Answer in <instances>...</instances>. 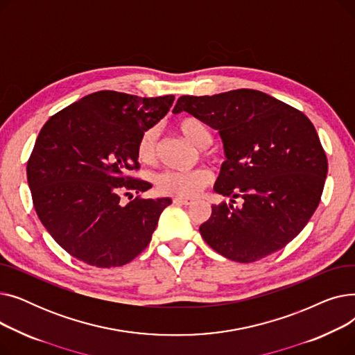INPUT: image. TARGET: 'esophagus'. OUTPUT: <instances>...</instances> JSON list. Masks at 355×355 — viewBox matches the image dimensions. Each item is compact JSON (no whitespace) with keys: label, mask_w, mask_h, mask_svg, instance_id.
I'll list each match as a JSON object with an SVG mask.
<instances>
[{"label":"esophagus","mask_w":355,"mask_h":355,"mask_svg":"<svg viewBox=\"0 0 355 355\" xmlns=\"http://www.w3.org/2000/svg\"><path fill=\"white\" fill-rule=\"evenodd\" d=\"M173 201H174L175 204H181V206H189V204L193 202L191 198H184V197H174Z\"/></svg>","instance_id":"1"}]
</instances>
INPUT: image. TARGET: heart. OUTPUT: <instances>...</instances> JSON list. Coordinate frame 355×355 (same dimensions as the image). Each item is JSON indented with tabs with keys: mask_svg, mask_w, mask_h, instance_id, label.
<instances>
[{
	"mask_svg": "<svg viewBox=\"0 0 355 355\" xmlns=\"http://www.w3.org/2000/svg\"><path fill=\"white\" fill-rule=\"evenodd\" d=\"M175 128L200 149L207 148L213 141L210 128L196 116L187 115L180 118L175 122ZM157 141L158 130L155 126L145 129L139 135L135 146V154L141 164L148 165L154 162L157 154ZM210 181L211 174L204 168H197V170L191 171H164L155 178L159 193L184 198L197 196Z\"/></svg>",
	"mask_w": 355,
	"mask_h": 355,
	"instance_id": "b5f03b06",
	"label": "heart"
}]
</instances>
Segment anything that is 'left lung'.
<instances>
[{"instance_id": "1", "label": "left lung", "mask_w": 355, "mask_h": 355, "mask_svg": "<svg viewBox=\"0 0 355 355\" xmlns=\"http://www.w3.org/2000/svg\"><path fill=\"white\" fill-rule=\"evenodd\" d=\"M189 112L217 129L227 161L214 191L244 204L211 206L200 226L206 243L239 263L285 248L321 201L328 159L306 115L263 92L237 89L213 96H180Z\"/></svg>"}]
</instances>
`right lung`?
<instances>
[{
	"instance_id": "add662e5",
	"label": "right lung",
	"mask_w": 355,
	"mask_h": 355,
	"mask_svg": "<svg viewBox=\"0 0 355 355\" xmlns=\"http://www.w3.org/2000/svg\"><path fill=\"white\" fill-rule=\"evenodd\" d=\"M173 102V95L101 90L44 123L27 161L28 187L43 226L70 256L109 269L129 263L149 245L171 200L121 198L151 187L135 178L137 141Z\"/></svg>"
}]
</instances>
